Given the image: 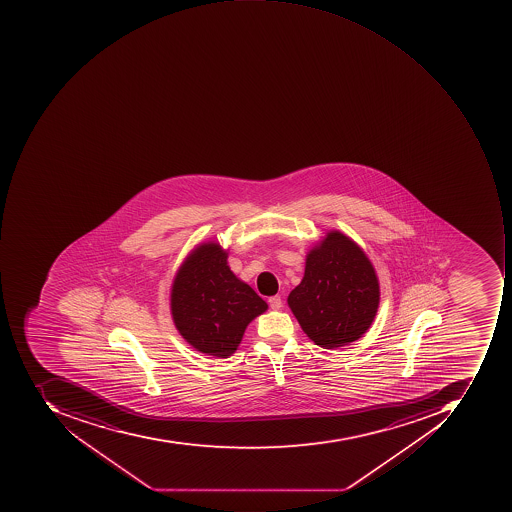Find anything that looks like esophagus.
<instances>
[{
  "label": "esophagus",
  "instance_id": "34e87169",
  "mask_svg": "<svg viewBox=\"0 0 512 512\" xmlns=\"http://www.w3.org/2000/svg\"><path fill=\"white\" fill-rule=\"evenodd\" d=\"M269 306H271V309H274V311L281 309V306H283V300H281L280 295H274V297L269 298Z\"/></svg>",
  "mask_w": 512,
  "mask_h": 512
}]
</instances>
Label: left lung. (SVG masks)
Wrapping results in <instances>:
<instances>
[{"label":"left lung","instance_id":"obj_1","mask_svg":"<svg viewBox=\"0 0 512 512\" xmlns=\"http://www.w3.org/2000/svg\"><path fill=\"white\" fill-rule=\"evenodd\" d=\"M289 308L315 345L337 349L363 337L380 304V284L365 251L340 231L326 232L306 255Z\"/></svg>","mask_w":512,"mask_h":512}]
</instances>
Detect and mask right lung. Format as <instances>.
Segmentation results:
<instances>
[{
  "label": "right lung",
  "instance_id": "obj_1",
  "mask_svg": "<svg viewBox=\"0 0 512 512\" xmlns=\"http://www.w3.org/2000/svg\"><path fill=\"white\" fill-rule=\"evenodd\" d=\"M268 303L228 266V249L206 241L184 258L171 288L175 328L195 351L228 358Z\"/></svg>",
  "mask_w": 512,
  "mask_h": 512
}]
</instances>
